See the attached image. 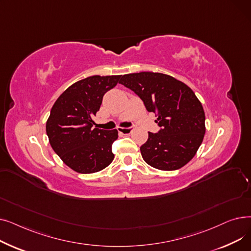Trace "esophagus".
<instances>
[{
    "mask_svg": "<svg viewBox=\"0 0 251 251\" xmlns=\"http://www.w3.org/2000/svg\"><path fill=\"white\" fill-rule=\"evenodd\" d=\"M118 131L120 133H123V134H129V133H131V131H132V128H131V127H127V128H125V127H119Z\"/></svg>",
    "mask_w": 251,
    "mask_h": 251,
    "instance_id": "obj_1",
    "label": "esophagus"
}]
</instances>
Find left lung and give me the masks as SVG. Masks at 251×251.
Here are the masks:
<instances>
[{
  "label": "left lung",
  "instance_id": "obj_1",
  "mask_svg": "<svg viewBox=\"0 0 251 251\" xmlns=\"http://www.w3.org/2000/svg\"><path fill=\"white\" fill-rule=\"evenodd\" d=\"M119 83L133 90L157 117L159 133L149 132L140 147L146 163L174 171L191 161L205 133L204 111L193 90L172 76L154 72L125 74Z\"/></svg>",
  "mask_w": 251,
  "mask_h": 251
}]
</instances>
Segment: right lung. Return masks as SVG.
<instances>
[{"instance_id":"right-lung-1","label":"right lung","mask_w":251,"mask_h":251,"mask_svg":"<svg viewBox=\"0 0 251 251\" xmlns=\"http://www.w3.org/2000/svg\"><path fill=\"white\" fill-rule=\"evenodd\" d=\"M121 75H95L66 89L55 101L46 130L51 149L75 172L91 174L108 167L114 160L112 144L116 129L95 127L92 120L102 97L120 81Z\"/></svg>"}]
</instances>
